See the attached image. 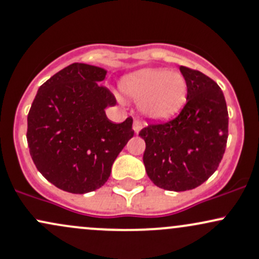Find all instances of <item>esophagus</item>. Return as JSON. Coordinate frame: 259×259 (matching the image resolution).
I'll return each instance as SVG.
<instances>
[{
  "label": "esophagus",
  "instance_id": "34e87169",
  "mask_svg": "<svg viewBox=\"0 0 259 259\" xmlns=\"http://www.w3.org/2000/svg\"><path fill=\"white\" fill-rule=\"evenodd\" d=\"M141 130H142V122L140 119H135V121H133V131H135V133H138Z\"/></svg>",
  "mask_w": 259,
  "mask_h": 259
}]
</instances>
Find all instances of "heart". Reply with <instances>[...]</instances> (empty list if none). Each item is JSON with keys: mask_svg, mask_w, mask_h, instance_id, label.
<instances>
[{"mask_svg": "<svg viewBox=\"0 0 259 259\" xmlns=\"http://www.w3.org/2000/svg\"><path fill=\"white\" fill-rule=\"evenodd\" d=\"M127 95L141 100V112L154 121L177 115L186 102L188 82L180 73L165 69H142L122 82Z\"/></svg>", "mask_w": 259, "mask_h": 259, "instance_id": "obj_1", "label": "heart"}]
</instances>
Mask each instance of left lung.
<instances>
[{"mask_svg": "<svg viewBox=\"0 0 259 259\" xmlns=\"http://www.w3.org/2000/svg\"><path fill=\"white\" fill-rule=\"evenodd\" d=\"M188 82L182 112L165 123L144 127L143 163L147 175L164 190L185 191L206 182L218 169L229 137L224 93L212 79L180 66Z\"/></svg>", "mask_w": 259, "mask_h": 259, "instance_id": "obj_1", "label": "left lung"}]
</instances>
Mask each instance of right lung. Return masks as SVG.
I'll return each instance as SVG.
<instances>
[{"label": "right lung", "instance_id": "add662e5", "mask_svg": "<svg viewBox=\"0 0 259 259\" xmlns=\"http://www.w3.org/2000/svg\"><path fill=\"white\" fill-rule=\"evenodd\" d=\"M107 71L74 63L38 89L28 113L27 142L38 170L53 185L85 194L107 182L119 152L135 135L132 117L122 123L105 108L116 99L100 82Z\"/></svg>", "mask_w": 259, "mask_h": 259}]
</instances>
